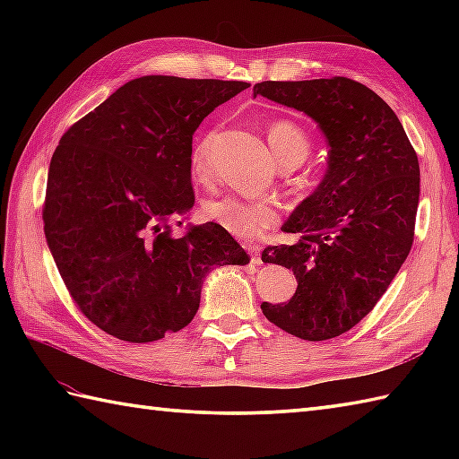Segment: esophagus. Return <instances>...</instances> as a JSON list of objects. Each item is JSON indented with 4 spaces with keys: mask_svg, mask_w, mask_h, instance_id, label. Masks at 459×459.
<instances>
[{
    "mask_svg": "<svg viewBox=\"0 0 459 459\" xmlns=\"http://www.w3.org/2000/svg\"><path fill=\"white\" fill-rule=\"evenodd\" d=\"M248 255H250V260H252V264H262L260 248H256V247H248Z\"/></svg>",
    "mask_w": 459,
    "mask_h": 459,
    "instance_id": "1",
    "label": "esophagus"
}]
</instances>
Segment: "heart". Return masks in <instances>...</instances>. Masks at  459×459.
Masks as SVG:
<instances>
[{"label": "heart", "instance_id": "obj_1", "mask_svg": "<svg viewBox=\"0 0 459 459\" xmlns=\"http://www.w3.org/2000/svg\"><path fill=\"white\" fill-rule=\"evenodd\" d=\"M212 132L203 134L191 150V173L199 183H207L212 175ZM268 142L278 161H304L309 153V142L304 132L286 120H276L268 126ZM207 217L235 238L256 240L280 222V209L276 203L266 199L227 195L207 204Z\"/></svg>", "mask_w": 459, "mask_h": 459}]
</instances>
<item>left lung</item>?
I'll list each match as a JSON object with an SVG mask.
<instances>
[{
	"label": "left lung",
	"mask_w": 459,
	"mask_h": 459,
	"mask_svg": "<svg viewBox=\"0 0 459 459\" xmlns=\"http://www.w3.org/2000/svg\"><path fill=\"white\" fill-rule=\"evenodd\" d=\"M258 94L306 112L329 145L324 181L284 224L299 240L262 252L294 272L298 290L262 314L299 339H333L377 306L412 248L418 155L391 106L347 76L264 81Z\"/></svg>",
	"instance_id": "left-lung-1"
}]
</instances>
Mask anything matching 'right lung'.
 <instances>
[{
	"mask_svg": "<svg viewBox=\"0 0 459 459\" xmlns=\"http://www.w3.org/2000/svg\"><path fill=\"white\" fill-rule=\"evenodd\" d=\"M248 86L142 76L63 134L48 165L47 245L74 306L108 335L175 333L197 314L211 268L250 260L217 222L171 227L195 203V130Z\"/></svg>",
	"mask_w": 459,
	"mask_h": 459,
	"instance_id": "right-lung-1",
	"label": "right lung"
}]
</instances>
